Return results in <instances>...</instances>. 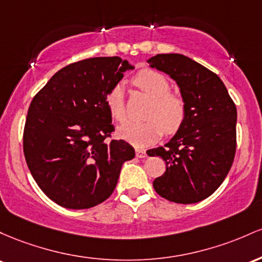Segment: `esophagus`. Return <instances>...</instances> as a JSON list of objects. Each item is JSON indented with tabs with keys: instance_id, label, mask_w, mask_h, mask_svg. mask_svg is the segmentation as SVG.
<instances>
[{
	"instance_id": "obj_1",
	"label": "esophagus",
	"mask_w": 262,
	"mask_h": 262,
	"mask_svg": "<svg viewBox=\"0 0 262 262\" xmlns=\"http://www.w3.org/2000/svg\"><path fill=\"white\" fill-rule=\"evenodd\" d=\"M146 156H147V154H146L145 149H140V148L136 149V157H139V158H145Z\"/></svg>"
}]
</instances>
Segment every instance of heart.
Wrapping results in <instances>:
<instances>
[{"mask_svg":"<svg viewBox=\"0 0 262 262\" xmlns=\"http://www.w3.org/2000/svg\"><path fill=\"white\" fill-rule=\"evenodd\" d=\"M134 84L152 99L146 113L148 120L123 123L117 130V137L132 146L143 148L160 140L163 130L167 134H174L179 130L186 117V104L181 96L170 93L168 79L156 70H141L134 78ZM105 102L114 120L125 121L126 106L121 84L114 85L108 90Z\"/></svg>","mask_w":262,"mask_h":262,"instance_id":"1","label":"heart"}]
</instances>
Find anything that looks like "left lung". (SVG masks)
Wrapping results in <instances>:
<instances>
[{"label": "left lung", "mask_w": 262, "mask_h": 262, "mask_svg": "<svg viewBox=\"0 0 262 262\" xmlns=\"http://www.w3.org/2000/svg\"><path fill=\"white\" fill-rule=\"evenodd\" d=\"M151 68L176 81L186 104L179 130L160 156L166 172L154 188L167 201L192 204L213 194L233 164L236 149V106L215 73L183 54H157L147 60Z\"/></svg>", "instance_id": "8db88e82"}]
</instances>
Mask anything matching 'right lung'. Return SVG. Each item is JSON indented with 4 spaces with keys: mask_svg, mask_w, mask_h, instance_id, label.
<instances>
[{
    "mask_svg": "<svg viewBox=\"0 0 262 262\" xmlns=\"http://www.w3.org/2000/svg\"><path fill=\"white\" fill-rule=\"evenodd\" d=\"M134 68L119 57L76 61L32 100L23 132L26 162L38 187L60 207L88 209L106 201L122 164L135 157L125 141L105 142L115 130L106 94Z\"/></svg>",
    "mask_w": 262,
    "mask_h": 262,
    "instance_id": "add662e5",
    "label": "right lung"
}]
</instances>
